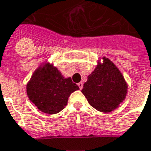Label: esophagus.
I'll return each mask as SVG.
<instances>
[{"mask_svg":"<svg viewBox=\"0 0 151 151\" xmlns=\"http://www.w3.org/2000/svg\"><path fill=\"white\" fill-rule=\"evenodd\" d=\"M78 86L80 88V89H82V88H83V83H82V82L78 83Z\"/></svg>","mask_w":151,"mask_h":151,"instance_id":"esophagus-1","label":"esophagus"}]
</instances>
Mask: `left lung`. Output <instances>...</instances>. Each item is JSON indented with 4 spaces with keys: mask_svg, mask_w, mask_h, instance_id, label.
<instances>
[{
    "mask_svg": "<svg viewBox=\"0 0 151 151\" xmlns=\"http://www.w3.org/2000/svg\"><path fill=\"white\" fill-rule=\"evenodd\" d=\"M82 93L88 103L96 110L111 112L125 98L127 84L118 68L108 58H104L103 63L99 64L88 76Z\"/></svg>",
    "mask_w": 151,
    "mask_h": 151,
    "instance_id": "left-lung-1",
    "label": "left lung"
}]
</instances>
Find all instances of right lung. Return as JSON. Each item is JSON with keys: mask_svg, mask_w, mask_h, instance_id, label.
Masks as SVG:
<instances>
[{"mask_svg": "<svg viewBox=\"0 0 151 151\" xmlns=\"http://www.w3.org/2000/svg\"><path fill=\"white\" fill-rule=\"evenodd\" d=\"M78 89L71 78H64L56 67L50 64L36 70L27 86L30 100L47 114H56L63 110L70 93Z\"/></svg>", "mask_w": 151, "mask_h": 151, "instance_id": "obj_1", "label": "right lung"}]
</instances>
